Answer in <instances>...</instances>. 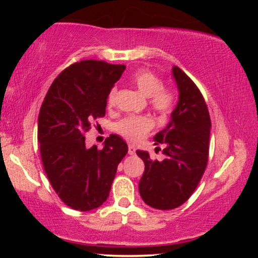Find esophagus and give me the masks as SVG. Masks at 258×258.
Instances as JSON below:
<instances>
[{
    "instance_id": "34e87169",
    "label": "esophagus",
    "mask_w": 258,
    "mask_h": 258,
    "mask_svg": "<svg viewBox=\"0 0 258 258\" xmlns=\"http://www.w3.org/2000/svg\"><path fill=\"white\" fill-rule=\"evenodd\" d=\"M128 154H130V155H135V154H136L135 147H133V146H128Z\"/></svg>"
}]
</instances>
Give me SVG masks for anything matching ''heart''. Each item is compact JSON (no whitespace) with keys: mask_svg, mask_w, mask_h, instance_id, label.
<instances>
[{"mask_svg":"<svg viewBox=\"0 0 258 258\" xmlns=\"http://www.w3.org/2000/svg\"><path fill=\"white\" fill-rule=\"evenodd\" d=\"M132 85L146 97H150V105L160 114H168L172 110L174 97L166 88H162V81L159 76L148 70H141L133 74ZM116 90L112 88L108 94V105L115 103ZM154 122L147 116H128L117 123V132L130 142H139L153 130Z\"/></svg>","mask_w":258,"mask_h":258,"instance_id":"1","label":"heart"}]
</instances>
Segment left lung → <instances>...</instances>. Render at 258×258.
Here are the masks:
<instances>
[{
    "instance_id": "8db88e82",
    "label": "left lung",
    "mask_w": 258,
    "mask_h": 258,
    "mask_svg": "<svg viewBox=\"0 0 258 258\" xmlns=\"http://www.w3.org/2000/svg\"><path fill=\"white\" fill-rule=\"evenodd\" d=\"M178 103L171 120L154 137L162 144V161L150 159L148 152L137 150L146 168L139 180V194L147 205L172 210L184 204L194 193L209 159L211 120L203 94L178 67L172 68Z\"/></svg>"
}]
</instances>
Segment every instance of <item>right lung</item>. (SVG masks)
Listing matches in <instances>:
<instances>
[{"label":"right lung","mask_w":258,"mask_h":258,"mask_svg":"<svg viewBox=\"0 0 258 258\" xmlns=\"http://www.w3.org/2000/svg\"><path fill=\"white\" fill-rule=\"evenodd\" d=\"M125 65L81 60L53 81L41 105L37 139L44 172L61 201L91 211L108 199L117 165L128 150L120 136L110 135L102 150L87 148L85 132L105 115L112 86Z\"/></svg>","instance_id":"obj_1"}]
</instances>
